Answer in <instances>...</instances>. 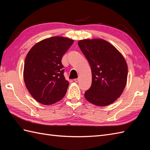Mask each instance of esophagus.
<instances>
[{"label": "esophagus", "instance_id": "esophagus-1", "mask_svg": "<svg viewBox=\"0 0 150 150\" xmlns=\"http://www.w3.org/2000/svg\"><path fill=\"white\" fill-rule=\"evenodd\" d=\"M74 82H76V83H78V81H79V79L78 78H76V79H74Z\"/></svg>", "mask_w": 150, "mask_h": 150}]
</instances>
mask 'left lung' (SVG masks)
Instances as JSON below:
<instances>
[{
    "label": "left lung",
    "mask_w": 150,
    "mask_h": 150,
    "mask_svg": "<svg viewBox=\"0 0 150 150\" xmlns=\"http://www.w3.org/2000/svg\"><path fill=\"white\" fill-rule=\"evenodd\" d=\"M78 45L92 72V84L85 98L96 106L110 105L120 97L126 84L128 65L124 57L102 39L81 40Z\"/></svg>",
    "instance_id": "8db88e82"
}]
</instances>
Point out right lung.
<instances>
[{
	"instance_id": "right-lung-1",
	"label": "right lung",
	"mask_w": 150,
	"mask_h": 150,
	"mask_svg": "<svg viewBox=\"0 0 150 150\" xmlns=\"http://www.w3.org/2000/svg\"><path fill=\"white\" fill-rule=\"evenodd\" d=\"M74 40L56 36L36 43L25 57L24 80L36 101L45 105L57 103L65 96L69 82L64 76L61 59Z\"/></svg>"
}]
</instances>
